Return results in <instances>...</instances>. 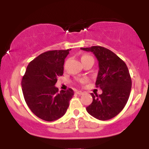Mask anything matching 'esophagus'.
<instances>
[{"mask_svg":"<svg viewBox=\"0 0 149 149\" xmlns=\"http://www.w3.org/2000/svg\"><path fill=\"white\" fill-rule=\"evenodd\" d=\"M76 94H77V95H83V92L82 91H80V90H78V91H76Z\"/></svg>","mask_w":149,"mask_h":149,"instance_id":"34e87169","label":"esophagus"}]
</instances>
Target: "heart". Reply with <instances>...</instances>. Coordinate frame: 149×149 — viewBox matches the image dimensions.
<instances>
[{
    "instance_id": "heart-1",
    "label": "heart",
    "mask_w": 149,
    "mask_h": 149,
    "mask_svg": "<svg viewBox=\"0 0 149 149\" xmlns=\"http://www.w3.org/2000/svg\"><path fill=\"white\" fill-rule=\"evenodd\" d=\"M89 59H93V58H92V57H91L90 55H88V54H83V55H82V57H81L82 61L89 60ZM88 78H86V77H83V78H78V79H76V82L80 85H83V84H85V83H86L87 82H88Z\"/></svg>"
}]
</instances>
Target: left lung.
I'll return each instance as SVG.
<instances>
[{
    "label": "left lung",
    "mask_w": 149,
    "mask_h": 149,
    "mask_svg": "<svg viewBox=\"0 0 149 149\" xmlns=\"http://www.w3.org/2000/svg\"><path fill=\"white\" fill-rule=\"evenodd\" d=\"M92 52L99 61L97 88L102 94L91 93L92 104L87 107L89 114L101 120L115 117L123 109L130 94L132 80L127 66L122 59L110 49L101 46L80 48Z\"/></svg>",
    "instance_id": "1"
}]
</instances>
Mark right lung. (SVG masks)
<instances>
[{
    "label": "right lung",
    "mask_w": 149,
    "mask_h": 149,
    "mask_svg": "<svg viewBox=\"0 0 149 149\" xmlns=\"http://www.w3.org/2000/svg\"><path fill=\"white\" fill-rule=\"evenodd\" d=\"M70 49L51 50L36 57L27 66L22 80L26 103L37 117L54 121L66 113L73 90L56 88L57 78L63 75L64 59Z\"/></svg>",
    "instance_id": "right-lung-1"
}]
</instances>
